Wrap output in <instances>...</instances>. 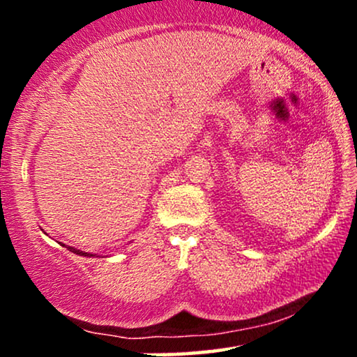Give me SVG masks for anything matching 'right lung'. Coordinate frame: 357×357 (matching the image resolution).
<instances>
[{
  "mask_svg": "<svg viewBox=\"0 0 357 357\" xmlns=\"http://www.w3.org/2000/svg\"><path fill=\"white\" fill-rule=\"evenodd\" d=\"M68 250H70V252H73V253H77V255H85V257H93V255H90V253H84V252H80V250H75V248H72V247H67Z\"/></svg>",
  "mask_w": 357,
  "mask_h": 357,
  "instance_id": "obj_1",
  "label": "right lung"
}]
</instances>
